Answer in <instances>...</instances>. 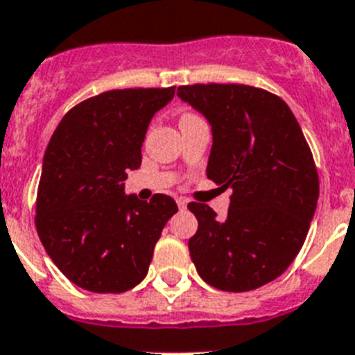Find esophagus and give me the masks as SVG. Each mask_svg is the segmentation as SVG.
<instances>
[{"label":"esophagus","instance_id":"obj_1","mask_svg":"<svg viewBox=\"0 0 355 355\" xmlns=\"http://www.w3.org/2000/svg\"><path fill=\"white\" fill-rule=\"evenodd\" d=\"M177 204H178V207H180V209H186V207H187V198H184V196H178Z\"/></svg>","mask_w":355,"mask_h":355}]
</instances>
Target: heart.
I'll use <instances>...</instances> for the list:
<instances>
[{
  "mask_svg": "<svg viewBox=\"0 0 355 355\" xmlns=\"http://www.w3.org/2000/svg\"><path fill=\"white\" fill-rule=\"evenodd\" d=\"M186 115H189V113H186Z\"/></svg>",
  "mask_w": 355,
  "mask_h": 355,
  "instance_id": "b5f03b06",
  "label": "heart"
}]
</instances>
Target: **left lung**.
Segmentation results:
<instances>
[{"label":"left lung","instance_id":"obj_1","mask_svg":"<svg viewBox=\"0 0 355 355\" xmlns=\"http://www.w3.org/2000/svg\"><path fill=\"white\" fill-rule=\"evenodd\" d=\"M211 124L207 178L231 187L227 218L191 202L198 220L189 254L200 278L245 293L287 270L305 242L320 196L311 148L284 99L247 85L178 86Z\"/></svg>","mask_w":355,"mask_h":355}]
</instances>
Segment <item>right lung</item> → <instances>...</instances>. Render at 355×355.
<instances>
[{
  "label": "right lung",
  "instance_id": "right-lung-1",
  "mask_svg": "<svg viewBox=\"0 0 355 355\" xmlns=\"http://www.w3.org/2000/svg\"><path fill=\"white\" fill-rule=\"evenodd\" d=\"M171 88L110 90L62 117L44 151L35 229L44 251L71 284L90 293H126L146 278L164 225L177 213L171 196L150 202L124 195L130 169Z\"/></svg>",
  "mask_w": 355,
  "mask_h": 355
}]
</instances>
